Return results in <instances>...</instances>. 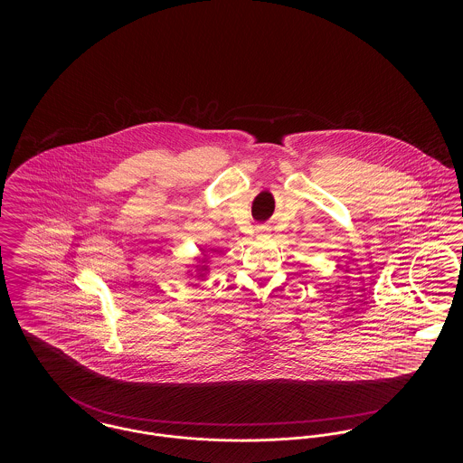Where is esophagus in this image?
<instances>
[{"label":"esophagus","instance_id":"34e87169","mask_svg":"<svg viewBox=\"0 0 463 463\" xmlns=\"http://www.w3.org/2000/svg\"><path fill=\"white\" fill-rule=\"evenodd\" d=\"M267 232H269V229H267L265 225H259V227H257V234H259V238H265V236H267Z\"/></svg>","mask_w":463,"mask_h":463}]
</instances>
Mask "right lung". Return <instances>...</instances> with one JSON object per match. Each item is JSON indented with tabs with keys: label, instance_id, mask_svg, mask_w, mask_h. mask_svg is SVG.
<instances>
[{
	"label": "right lung",
	"instance_id": "right-lung-1",
	"mask_svg": "<svg viewBox=\"0 0 463 463\" xmlns=\"http://www.w3.org/2000/svg\"><path fill=\"white\" fill-rule=\"evenodd\" d=\"M194 260H196V264H193V269L189 270V274L193 276V270H194V272H196V278L204 279V278H206V272L210 270V269H208L206 251H204V250H201V257H194Z\"/></svg>",
	"mask_w": 463,
	"mask_h": 463
}]
</instances>
